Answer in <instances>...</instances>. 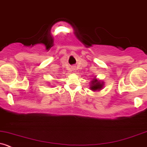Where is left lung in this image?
<instances>
[{"mask_svg":"<svg viewBox=\"0 0 147 147\" xmlns=\"http://www.w3.org/2000/svg\"><path fill=\"white\" fill-rule=\"evenodd\" d=\"M92 83V85L91 86V89L94 91L97 90V89H100L102 87V86H103L101 83L98 82L97 80H94Z\"/></svg>","mask_w":147,"mask_h":147,"instance_id":"obj_1","label":"left lung"}]
</instances>
